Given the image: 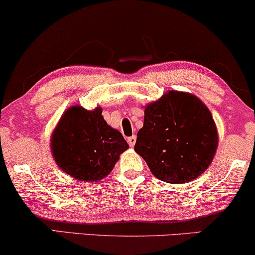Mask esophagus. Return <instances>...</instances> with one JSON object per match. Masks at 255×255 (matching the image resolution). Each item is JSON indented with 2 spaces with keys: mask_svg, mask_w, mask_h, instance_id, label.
<instances>
[{
  "mask_svg": "<svg viewBox=\"0 0 255 255\" xmlns=\"http://www.w3.org/2000/svg\"><path fill=\"white\" fill-rule=\"evenodd\" d=\"M136 136H131V137H128V145L130 146H133L134 144H136Z\"/></svg>",
  "mask_w": 255,
  "mask_h": 255,
  "instance_id": "34e87169",
  "label": "esophagus"
}]
</instances>
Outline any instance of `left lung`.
<instances>
[{
  "instance_id": "8db88e82",
  "label": "left lung",
  "mask_w": 255,
  "mask_h": 255,
  "mask_svg": "<svg viewBox=\"0 0 255 255\" xmlns=\"http://www.w3.org/2000/svg\"><path fill=\"white\" fill-rule=\"evenodd\" d=\"M218 146V131L207 106L189 93L170 91L149 104L134 151L166 183L195 180L208 168Z\"/></svg>"
}]
</instances>
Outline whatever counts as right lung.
<instances>
[{"label": "right lung", "instance_id": "obj_1", "mask_svg": "<svg viewBox=\"0 0 255 255\" xmlns=\"http://www.w3.org/2000/svg\"><path fill=\"white\" fill-rule=\"evenodd\" d=\"M128 144L104 121L102 109L70 108L52 136V151L60 168L79 181H98L109 175Z\"/></svg>", "mask_w": 255, "mask_h": 255}]
</instances>
